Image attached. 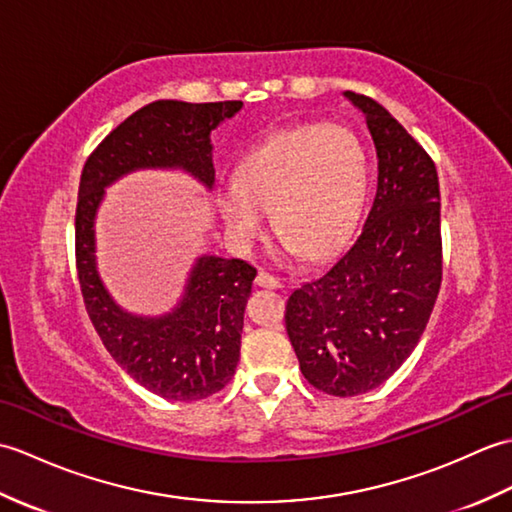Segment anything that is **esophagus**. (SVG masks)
Returning a JSON list of instances; mask_svg holds the SVG:
<instances>
[{
  "label": "esophagus",
  "instance_id": "esophagus-1",
  "mask_svg": "<svg viewBox=\"0 0 512 512\" xmlns=\"http://www.w3.org/2000/svg\"><path fill=\"white\" fill-rule=\"evenodd\" d=\"M255 281H257V286H262V288H284V281H281L275 275L266 273V270H259V275H257Z\"/></svg>",
  "mask_w": 512,
  "mask_h": 512
}]
</instances>
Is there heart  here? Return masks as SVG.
I'll list each match as a JSON object with an SVG mask.
<instances>
[{
    "instance_id": "obj_1",
    "label": "heart",
    "mask_w": 512,
    "mask_h": 512,
    "mask_svg": "<svg viewBox=\"0 0 512 512\" xmlns=\"http://www.w3.org/2000/svg\"><path fill=\"white\" fill-rule=\"evenodd\" d=\"M367 176V154L352 129L295 125L250 149L235 167V187L217 189L215 204L235 246H253L273 211L284 246L323 262L350 237Z\"/></svg>"
}]
</instances>
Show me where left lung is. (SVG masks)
Segmentation results:
<instances>
[{"label": "left lung", "mask_w": 512, "mask_h": 512, "mask_svg": "<svg viewBox=\"0 0 512 512\" xmlns=\"http://www.w3.org/2000/svg\"><path fill=\"white\" fill-rule=\"evenodd\" d=\"M345 96L374 138L376 198L354 244L286 303L301 374L341 398L376 389L407 361L442 284L436 165L383 105Z\"/></svg>", "instance_id": "left-lung-1"}]
</instances>
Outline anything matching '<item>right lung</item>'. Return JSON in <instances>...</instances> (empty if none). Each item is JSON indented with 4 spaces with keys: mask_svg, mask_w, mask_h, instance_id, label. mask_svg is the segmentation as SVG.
<instances>
[{
    "mask_svg": "<svg viewBox=\"0 0 512 512\" xmlns=\"http://www.w3.org/2000/svg\"><path fill=\"white\" fill-rule=\"evenodd\" d=\"M242 105L149 103L101 140L81 173L74 244L85 310L114 361L167 400L209 398L233 378L257 270L242 259L198 257L176 310L165 317H136L116 306L96 270L94 217L105 187L136 169H184L211 189L215 169L209 136Z\"/></svg>",
    "mask_w": 512,
    "mask_h": 512,
    "instance_id": "add662e5",
    "label": "right lung"
}]
</instances>
